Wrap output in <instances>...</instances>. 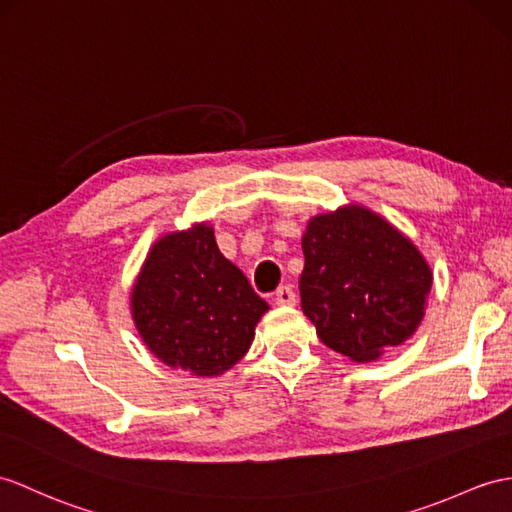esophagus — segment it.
<instances>
[{"label": "esophagus", "mask_w": 512, "mask_h": 512, "mask_svg": "<svg viewBox=\"0 0 512 512\" xmlns=\"http://www.w3.org/2000/svg\"><path fill=\"white\" fill-rule=\"evenodd\" d=\"M276 304L278 306H293L295 304V293H293V286H289V284H284V286H280V289L276 291Z\"/></svg>", "instance_id": "34e87169"}]
</instances>
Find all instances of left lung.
<instances>
[{
  "mask_svg": "<svg viewBox=\"0 0 512 512\" xmlns=\"http://www.w3.org/2000/svg\"><path fill=\"white\" fill-rule=\"evenodd\" d=\"M302 249V310L323 345L369 363L415 334L432 271L389 221L358 204L317 215L308 221Z\"/></svg>",
  "mask_w": 512,
  "mask_h": 512,
  "instance_id": "left-lung-1",
  "label": "left lung"
}]
</instances>
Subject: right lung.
Listing matches in <instances>:
<instances>
[{"instance_id": "obj_1", "label": "right lung", "mask_w": 512, "mask_h": 512, "mask_svg": "<svg viewBox=\"0 0 512 512\" xmlns=\"http://www.w3.org/2000/svg\"><path fill=\"white\" fill-rule=\"evenodd\" d=\"M130 308L136 330L158 360L213 378L247 354L269 304L219 252L215 230L197 223L152 245Z\"/></svg>"}]
</instances>
